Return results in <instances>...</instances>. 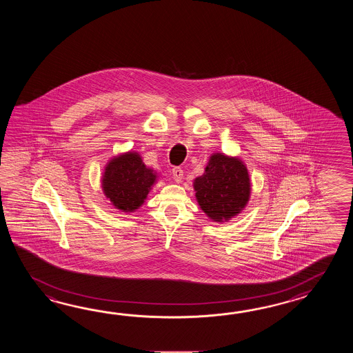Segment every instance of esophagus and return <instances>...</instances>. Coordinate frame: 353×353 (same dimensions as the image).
<instances>
[{
  "label": "esophagus",
  "mask_w": 353,
  "mask_h": 353,
  "mask_svg": "<svg viewBox=\"0 0 353 353\" xmlns=\"http://www.w3.org/2000/svg\"><path fill=\"white\" fill-rule=\"evenodd\" d=\"M172 174H173V178L175 179V181L179 183V181H181V179H183V170H181L180 168H176V166L173 168V169H172Z\"/></svg>",
  "instance_id": "obj_1"
}]
</instances>
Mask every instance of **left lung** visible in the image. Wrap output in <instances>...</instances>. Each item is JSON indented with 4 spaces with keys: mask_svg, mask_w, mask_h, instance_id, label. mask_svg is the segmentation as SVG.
Here are the masks:
<instances>
[{
    "mask_svg": "<svg viewBox=\"0 0 353 353\" xmlns=\"http://www.w3.org/2000/svg\"><path fill=\"white\" fill-rule=\"evenodd\" d=\"M195 196L204 213L216 222L234 217L250 198L248 169L240 159L214 154L202 176L194 180Z\"/></svg>",
    "mask_w": 353,
    "mask_h": 353,
    "instance_id": "obj_1",
    "label": "left lung"
}]
</instances>
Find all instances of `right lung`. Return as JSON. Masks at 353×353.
I'll use <instances>...</instances> for the list:
<instances>
[{"label":"right lung","instance_id":"obj_1","mask_svg":"<svg viewBox=\"0 0 353 353\" xmlns=\"http://www.w3.org/2000/svg\"><path fill=\"white\" fill-rule=\"evenodd\" d=\"M155 179L157 175L143 165L139 154L128 152L105 166L102 185L116 208L132 212L143 204Z\"/></svg>","mask_w":353,"mask_h":353}]
</instances>
